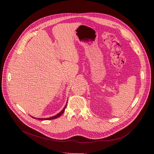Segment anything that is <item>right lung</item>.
Instances as JSON below:
<instances>
[{"label":"right lung","mask_w":154,"mask_h":154,"mask_svg":"<svg viewBox=\"0 0 154 154\" xmlns=\"http://www.w3.org/2000/svg\"><path fill=\"white\" fill-rule=\"evenodd\" d=\"M66 107H67V103H66V106H65V107H64V108L63 109V110L61 111V112H60L59 114H57V115H55V116H52V117H49V118H46V119H42V118H40V119H38V120H52V119H57V118H58V117H59L64 112V111H65V109H66ZM32 117V116H31ZM32 118H34V119H37V118H35V117H32Z\"/></svg>","instance_id":"1"}]
</instances>
